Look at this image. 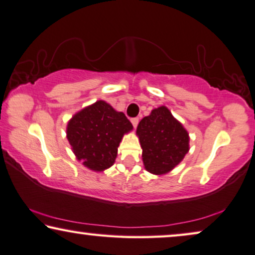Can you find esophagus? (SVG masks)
<instances>
[{
	"instance_id": "34e87169",
	"label": "esophagus",
	"mask_w": 255,
	"mask_h": 255,
	"mask_svg": "<svg viewBox=\"0 0 255 255\" xmlns=\"http://www.w3.org/2000/svg\"><path fill=\"white\" fill-rule=\"evenodd\" d=\"M130 121H131V124H132V126H134V128L137 127V125H138V118H132V119H131Z\"/></svg>"
}]
</instances>
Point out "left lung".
Wrapping results in <instances>:
<instances>
[{
    "label": "left lung",
    "instance_id": "left-lung-1",
    "mask_svg": "<svg viewBox=\"0 0 255 255\" xmlns=\"http://www.w3.org/2000/svg\"><path fill=\"white\" fill-rule=\"evenodd\" d=\"M136 134L145 170L160 175L177 166L189 150V136L167 107L160 106L139 121Z\"/></svg>",
    "mask_w": 255,
    "mask_h": 255
}]
</instances>
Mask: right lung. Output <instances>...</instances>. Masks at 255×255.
<instances>
[{
	"label": "right lung",
	"mask_w": 255,
	"mask_h": 255,
	"mask_svg": "<svg viewBox=\"0 0 255 255\" xmlns=\"http://www.w3.org/2000/svg\"><path fill=\"white\" fill-rule=\"evenodd\" d=\"M131 129L132 125L123 112L98 100L71 118L67 126V138L84 166L102 172L116 162L118 146Z\"/></svg>",
	"instance_id": "1"
}]
</instances>
